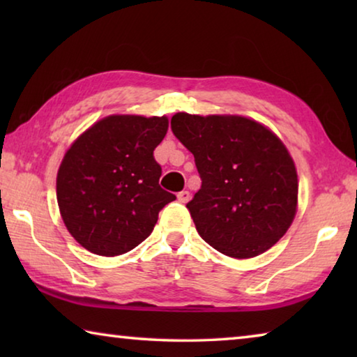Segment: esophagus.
<instances>
[{
    "label": "esophagus",
    "mask_w": 357,
    "mask_h": 357,
    "mask_svg": "<svg viewBox=\"0 0 357 357\" xmlns=\"http://www.w3.org/2000/svg\"><path fill=\"white\" fill-rule=\"evenodd\" d=\"M178 200H179V203H187V202L190 200V192L189 190L179 192L178 193Z\"/></svg>",
    "instance_id": "obj_1"
}]
</instances>
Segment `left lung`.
<instances>
[{"instance_id":"8db88e82","label":"left lung","mask_w":357,"mask_h":357,"mask_svg":"<svg viewBox=\"0 0 357 357\" xmlns=\"http://www.w3.org/2000/svg\"><path fill=\"white\" fill-rule=\"evenodd\" d=\"M172 130L195 157L202 179L185 204L198 234L233 258L271 249L298 206V173L285 144L243 116L176 113Z\"/></svg>"}]
</instances>
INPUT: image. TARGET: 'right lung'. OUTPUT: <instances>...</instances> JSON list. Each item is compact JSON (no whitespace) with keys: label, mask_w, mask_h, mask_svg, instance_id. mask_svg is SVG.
I'll list each match as a JSON object with an SVG mask.
<instances>
[{"label":"right lung","mask_w":357,"mask_h":357,"mask_svg":"<svg viewBox=\"0 0 357 357\" xmlns=\"http://www.w3.org/2000/svg\"><path fill=\"white\" fill-rule=\"evenodd\" d=\"M165 116L113 114L77 138L59 165L56 198L64 225L84 249L123 255L143 243L176 197L159 185L154 159Z\"/></svg>","instance_id":"1"}]
</instances>
